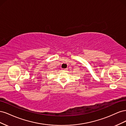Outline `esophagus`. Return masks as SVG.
<instances>
[{
    "label": "esophagus",
    "mask_w": 126,
    "mask_h": 126,
    "mask_svg": "<svg viewBox=\"0 0 126 126\" xmlns=\"http://www.w3.org/2000/svg\"><path fill=\"white\" fill-rule=\"evenodd\" d=\"M67 70V69H63V71H66Z\"/></svg>",
    "instance_id": "esophagus-1"
}]
</instances>
